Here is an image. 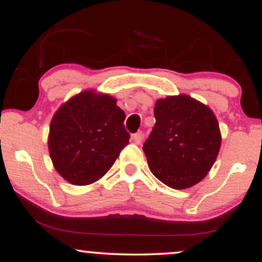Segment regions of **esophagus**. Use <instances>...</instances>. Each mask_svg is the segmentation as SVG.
I'll use <instances>...</instances> for the list:
<instances>
[{"instance_id": "1", "label": "esophagus", "mask_w": 262, "mask_h": 262, "mask_svg": "<svg viewBox=\"0 0 262 262\" xmlns=\"http://www.w3.org/2000/svg\"><path fill=\"white\" fill-rule=\"evenodd\" d=\"M141 140H143V133L141 132H138L133 135V141L135 144H140Z\"/></svg>"}]
</instances>
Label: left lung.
I'll list each match as a JSON object with an SVG mask.
<instances>
[{
	"label": "left lung",
	"instance_id": "left-lung-1",
	"mask_svg": "<svg viewBox=\"0 0 262 262\" xmlns=\"http://www.w3.org/2000/svg\"><path fill=\"white\" fill-rule=\"evenodd\" d=\"M155 125L143 150L156 179L175 189L202 181L217 159L222 134L208 106L191 96L156 101Z\"/></svg>",
	"mask_w": 262,
	"mask_h": 262
}]
</instances>
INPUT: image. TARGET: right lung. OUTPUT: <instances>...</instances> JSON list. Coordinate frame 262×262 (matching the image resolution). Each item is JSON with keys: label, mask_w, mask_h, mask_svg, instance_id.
<instances>
[{"label": "right lung", "mask_w": 262, "mask_h": 262, "mask_svg": "<svg viewBox=\"0 0 262 262\" xmlns=\"http://www.w3.org/2000/svg\"><path fill=\"white\" fill-rule=\"evenodd\" d=\"M125 113L106 93L86 90L59 107L50 122L48 148L54 167L71 185L98 181L129 143Z\"/></svg>", "instance_id": "add662e5"}]
</instances>
